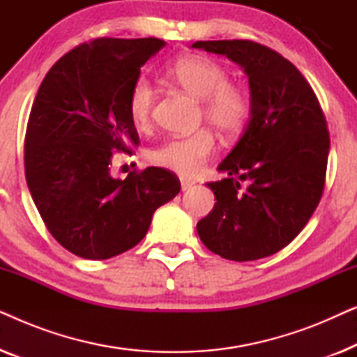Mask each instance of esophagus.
<instances>
[{
    "instance_id": "esophagus-1",
    "label": "esophagus",
    "mask_w": 357,
    "mask_h": 357,
    "mask_svg": "<svg viewBox=\"0 0 357 357\" xmlns=\"http://www.w3.org/2000/svg\"><path fill=\"white\" fill-rule=\"evenodd\" d=\"M180 183H182L183 192H187V190H190L195 185L193 180H188V178H182V180H180Z\"/></svg>"
}]
</instances>
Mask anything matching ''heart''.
I'll list each match as a JSON object with an SVG mask.
<instances>
[{
    "mask_svg": "<svg viewBox=\"0 0 357 357\" xmlns=\"http://www.w3.org/2000/svg\"><path fill=\"white\" fill-rule=\"evenodd\" d=\"M170 79L202 99L199 120L208 121L226 136H236L252 116V97L245 87L231 82V73L222 63L204 55L178 58L169 68ZM155 89L148 77H136L128 94V115L138 130L153 121ZM216 149V138L209 128L187 136H172L155 146L151 160L159 167L182 177H193L204 167Z\"/></svg>",
    "mask_w": 357,
    "mask_h": 357,
    "instance_id": "1",
    "label": "heart"
}]
</instances>
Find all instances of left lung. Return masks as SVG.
I'll return each mask as SVG.
<instances>
[{"label":"left lung","mask_w":357,"mask_h":357,"mask_svg":"<svg viewBox=\"0 0 357 357\" xmlns=\"http://www.w3.org/2000/svg\"><path fill=\"white\" fill-rule=\"evenodd\" d=\"M248 76L252 116L209 182L218 202L197 224L209 250L234 261L270 257L294 241L325 188L330 133L314 89L289 60L252 40L195 42ZM239 179L248 182L242 189Z\"/></svg>","instance_id":"8db88e82"}]
</instances>
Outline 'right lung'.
I'll return each instance as SVG.
<instances>
[{"label":"right lung","mask_w":357,"mask_h":357,"mask_svg":"<svg viewBox=\"0 0 357 357\" xmlns=\"http://www.w3.org/2000/svg\"><path fill=\"white\" fill-rule=\"evenodd\" d=\"M165 45L100 37L50 68L38 87L24 141L32 199L55 241L87 260H107L143 241L180 180L162 167L110 175L114 154H133L139 136L128 115L131 84Z\"/></svg>","instance_id":"right-lung-1"}]
</instances>
